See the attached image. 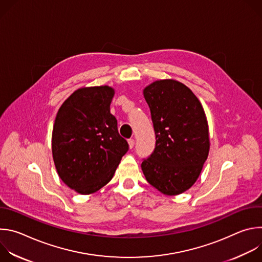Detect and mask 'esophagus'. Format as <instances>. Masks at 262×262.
Wrapping results in <instances>:
<instances>
[{
    "instance_id": "esophagus-1",
    "label": "esophagus",
    "mask_w": 262,
    "mask_h": 262,
    "mask_svg": "<svg viewBox=\"0 0 262 262\" xmlns=\"http://www.w3.org/2000/svg\"><path fill=\"white\" fill-rule=\"evenodd\" d=\"M128 145H129V148H133L135 146V140L134 139H128Z\"/></svg>"
}]
</instances>
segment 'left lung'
Listing matches in <instances>:
<instances>
[{
	"mask_svg": "<svg viewBox=\"0 0 262 262\" xmlns=\"http://www.w3.org/2000/svg\"><path fill=\"white\" fill-rule=\"evenodd\" d=\"M156 134L154 152L143 159L146 180L165 195L189 190L209 151L208 124L195 94L174 80L157 81L144 89Z\"/></svg>",
	"mask_w": 262,
	"mask_h": 262,
	"instance_id": "8db88e82",
	"label": "left lung"
}]
</instances>
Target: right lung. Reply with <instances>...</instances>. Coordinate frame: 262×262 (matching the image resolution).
Here are the masks:
<instances>
[{
	"label": "right lung",
	"instance_id": "obj_1",
	"mask_svg": "<svg viewBox=\"0 0 262 262\" xmlns=\"http://www.w3.org/2000/svg\"><path fill=\"white\" fill-rule=\"evenodd\" d=\"M114 89L81 88L59 108L53 128L52 150L60 178L70 189L88 195L113 177L128 143L110 113Z\"/></svg>",
	"mask_w": 262,
	"mask_h": 262
}]
</instances>
